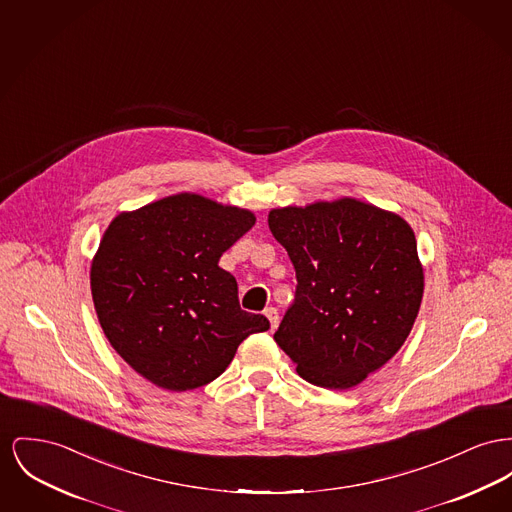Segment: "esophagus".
<instances>
[{"instance_id":"esophagus-1","label":"esophagus","mask_w":512,"mask_h":512,"mask_svg":"<svg viewBox=\"0 0 512 512\" xmlns=\"http://www.w3.org/2000/svg\"><path fill=\"white\" fill-rule=\"evenodd\" d=\"M265 315H267V319L271 321V329L274 331V329L278 327V323H280V317H278V309H276V307H267V309H265Z\"/></svg>"}]
</instances>
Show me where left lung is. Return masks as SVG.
Listing matches in <instances>:
<instances>
[{
    "label": "left lung",
    "instance_id": "left-lung-1",
    "mask_svg": "<svg viewBox=\"0 0 512 512\" xmlns=\"http://www.w3.org/2000/svg\"><path fill=\"white\" fill-rule=\"evenodd\" d=\"M296 269V296L276 344L307 383L346 391L406 342L420 311L423 269L410 224L356 199L269 212Z\"/></svg>",
    "mask_w": 512,
    "mask_h": 512
}]
</instances>
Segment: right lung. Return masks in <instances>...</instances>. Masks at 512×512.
Returning a JSON list of instances; mask_svg holds the SVG:
<instances>
[{
  "instance_id": "add662e5",
  "label": "right lung",
  "mask_w": 512,
  "mask_h": 512,
  "mask_svg": "<svg viewBox=\"0 0 512 512\" xmlns=\"http://www.w3.org/2000/svg\"><path fill=\"white\" fill-rule=\"evenodd\" d=\"M255 214L180 193L118 214L92 259L100 327L139 375L166 391L209 385L265 315L240 307L238 282L218 261Z\"/></svg>"
}]
</instances>
